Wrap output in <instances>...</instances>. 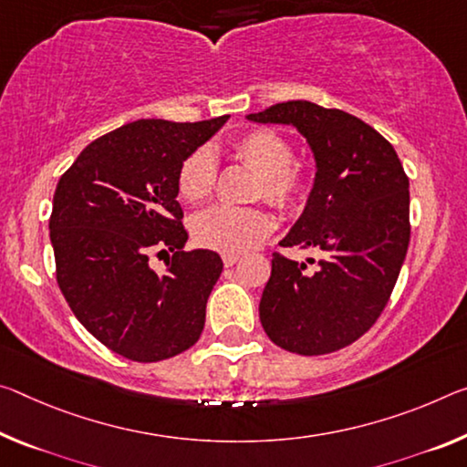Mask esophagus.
<instances>
[{"label": "esophagus", "instance_id": "esophagus-1", "mask_svg": "<svg viewBox=\"0 0 467 467\" xmlns=\"http://www.w3.org/2000/svg\"><path fill=\"white\" fill-rule=\"evenodd\" d=\"M222 262H224V265H234L239 262V254H224L222 255Z\"/></svg>", "mask_w": 467, "mask_h": 467}]
</instances>
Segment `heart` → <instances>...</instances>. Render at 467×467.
<instances>
[{
  "mask_svg": "<svg viewBox=\"0 0 467 467\" xmlns=\"http://www.w3.org/2000/svg\"><path fill=\"white\" fill-rule=\"evenodd\" d=\"M233 151L243 164L262 176L257 197H264L276 210L293 213L303 210L312 193V174L295 161V145L283 132L257 127L234 139ZM216 182V158L210 147H197L179 168L176 189L187 203H202L212 195ZM274 231V218L264 207L213 205L197 213L191 222V234L197 245L241 254L260 243Z\"/></svg>",
  "mask_w": 467,
  "mask_h": 467,
  "instance_id": "heart-1",
  "label": "heart"
}]
</instances>
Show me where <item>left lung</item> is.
I'll list each match as a JSON object with an SVG mask.
<instances>
[{"instance_id": "obj_1", "label": "left lung", "mask_w": 467, "mask_h": 467, "mask_svg": "<svg viewBox=\"0 0 467 467\" xmlns=\"http://www.w3.org/2000/svg\"><path fill=\"white\" fill-rule=\"evenodd\" d=\"M293 124L316 155V182L280 245L322 255L314 272L274 251L260 320L274 345L327 355L355 343L387 307L410 245V179L393 145L358 116L312 101L249 114ZM314 264V260H312Z\"/></svg>"}]
</instances>
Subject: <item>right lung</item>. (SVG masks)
<instances>
[{
	"mask_svg": "<svg viewBox=\"0 0 467 467\" xmlns=\"http://www.w3.org/2000/svg\"><path fill=\"white\" fill-rule=\"evenodd\" d=\"M226 120L124 124L88 143L57 182L49 216L57 286L77 320L122 358H174L202 335L222 260L184 251L176 176ZM166 248L167 268L151 271L149 255Z\"/></svg>",
	"mask_w": 467,
	"mask_h": 467,
	"instance_id": "add662e5",
	"label": "right lung"
}]
</instances>
